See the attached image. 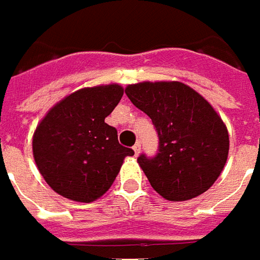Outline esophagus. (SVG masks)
<instances>
[{
	"label": "esophagus",
	"mask_w": 260,
	"mask_h": 260,
	"mask_svg": "<svg viewBox=\"0 0 260 260\" xmlns=\"http://www.w3.org/2000/svg\"><path fill=\"white\" fill-rule=\"evenodd\" d=\"M133 150H134V154H136V156H139V153L142 151V144H140L139 142L136 143V144L133 146Z\"/></svg>",
	"instance_id": "esophagus-1"
}]
</instances>
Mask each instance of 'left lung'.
Returning a JSON list of instances; mask_svg holds the SVG:
<instances>
[{"instance_id":"8db88e82","label":"left lung","mask_w":260,"mask_h":260,"mask_svg":"<svg viewBox=\"0 0 260 260\" xmlns=\"http://www.w3.org/2000/svg\"><path fill=\"white\" fill-rule=\"evenodd\" d=\"M126 94L157 132V154L137 158L151 187L173 202L205 193L220 176L229 153L228 128L215 109L179 81L127 85Z\"/></svg>"}]
</instances>
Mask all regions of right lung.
Returning <instances> with one entry per match:
<instances>
[{
    "label": "right lung",
    "instance_id": "1",
    "mask_svg": "<svg viewBox=\"0 0 260 260\" xmlns=\"http://www.w3.org/2000/svg\"><path fill=\"white\" fill-rule=\"evenodd\" d=\"M123 93L118 84L81 88L57 103L37 126L32 154L54 191L90 203L111 187L124 157L134 154L104 121Z\"/></svg>",
    "mask_w": 260,
    "mask_h": 260
}]
</instances>
